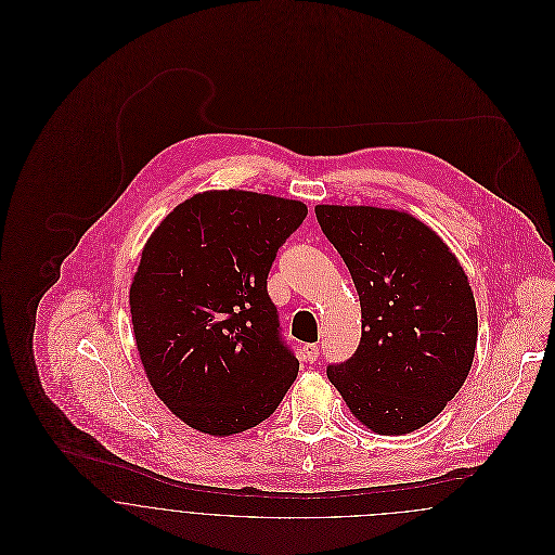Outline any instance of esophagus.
Segmentation results:
<instances>
[{
    "instance_id": "34e87169",
    "label": "esophagus",
    "mask_w": 555,
    "mask_h": 555,
    "mask_svg": "<svg viewBox=\"0 0 555 555\" xmlns=\"http://www.w3.org/2000/svg\"><path fill=\"white\" fill-rule=\"evenodd\" d=\"M304 357H306V361L317 363L318 357H320V346L318 344H306L304 346Z\"/></svg>"
}]
</instances>
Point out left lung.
<instances>
[{
	"label": "left lung",
	"instance_id": "8db88e82",
	"mask_svg": "<svg viewBox=\"0 0 555 555\" xmlns=\"http://www.w3.org/2000/svg\"><path fill=\"white\" fill-rule=\"evenodd\" d=\"M317 218L352 275L363 318L359 348L326 376L372 431L410 434L468 378L478 335L470 282L444 241L408 214L318 205Z\"/></svg>",
	"mask_w": 555,
	"mask_h": 555
}]
</instances>
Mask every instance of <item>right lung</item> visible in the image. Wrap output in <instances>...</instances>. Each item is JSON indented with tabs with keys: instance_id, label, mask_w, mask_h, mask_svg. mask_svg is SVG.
<instances>
[{
	"instance_id": "right-lung-1",
	"label": "right lung",
	"mask_w": 555,
	"mask_h": 555,
	"mask_svg": "<svg viewBox=\"0 0 555 555\" xmlns=\"http://www.w3.org/2000/svg\"><path fill=\"white\" fill-rule=\"evenodd\" d=\"M308 207L216 190L175 207L130 286L137 348L159 399L190 427L231 436L269 418L299 374L267 293Z\"/></svg>"
}]
</instances>
